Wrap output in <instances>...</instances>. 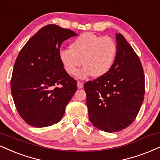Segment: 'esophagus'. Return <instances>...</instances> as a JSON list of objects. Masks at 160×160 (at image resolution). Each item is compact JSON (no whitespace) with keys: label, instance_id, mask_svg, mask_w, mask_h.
Masks as SVG:
<instances>
[{"label":"esophagus","instance_id":"1","mask_svg":"<svg viewBox=\"0 0 160 160\" xmlns=\"http://www.w3.org/2000/svg\"><path fill=\"white\" fill-rule=\"evenodd\" d=\"M83 87V84H82V82L78 81V88H82Z\"/></svg>","mask_w":160,"mask_h":160}]
</instances>
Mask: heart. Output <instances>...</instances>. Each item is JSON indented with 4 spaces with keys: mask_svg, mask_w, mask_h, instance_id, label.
Wrapping results in <instances>:
<instances>
[{
    "mask_svg": "<svg viewBox=\"0 0 160 160\" xmlns=\"http://www.w3.org/2000/svg\"><path fill=\"white\" fill-rule=\"evenodd\" d=\"M117 51V44L112 38L88 32L79 36L70 45V49L61 50L59 57L68 74H76L82 64L84 67L78 73L79 78L91 75L100 78L112 68Z\"/></svg>",
    "mask_w": 160,
    "mask_h": 160,
    "instance_id": "b5f03b06",
    "label": "heart"
}]
</instances>
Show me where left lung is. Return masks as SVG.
<instances>
[{"instance_id": "8db88e82", "label": "left lung", "mask_w": 160, "mask_h": 160, "mask_svg": "<svg viewBox=\"0 0 160 160\" xmlns=\"http://www.w3.org/2000/svg\"><path fill=\"white\" fill-rule=\"evenodd\" d=\"M112 68L84 84L88 118L98 130L118 132L134 122L145 96V74L139 58L122 34Z\"/></svg>"}]
</instances>
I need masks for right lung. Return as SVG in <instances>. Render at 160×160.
Segmentation results:
<instances>
[{
	"instance_id": "1",
	"label": "right lung",
	"mask_w": 160,
	"mask_h": 160,
	"mask_svg": "<svg viewBox=\"0 0 160 160\" xmlns=\"http://www.w3.org/2000/svg\"><path fill=\"white\" fill-rule=\"evenodd\" d=\"M76 36L69 29L46 25L19 52L11 92L18 114L30 126L45 128L58 123L77 91V81L65 72L59 57L62 43Z\"/></svg>"
}]
</instances>
